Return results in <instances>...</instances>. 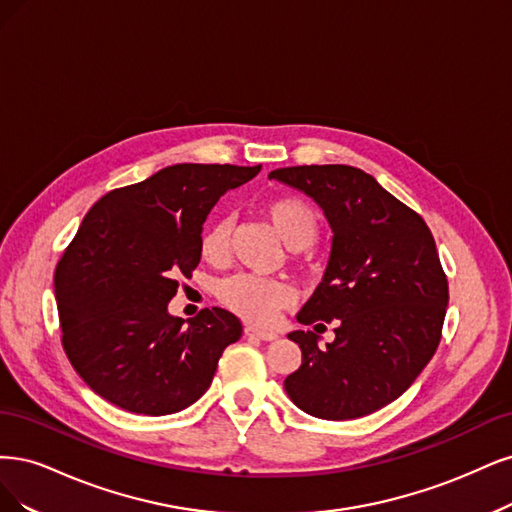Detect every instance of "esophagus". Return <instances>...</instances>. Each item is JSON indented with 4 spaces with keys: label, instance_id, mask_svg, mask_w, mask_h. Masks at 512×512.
<instances>
[{
    "label": "esophagus",
    "instance_id": "1",
    "mask_svg": "<svg viewBox=\"0 0 512 512\" xmlns=\"http://www.w3.org/2000/svg\"><path fill=\"white\" fill-rule=\"evenodd\" d=\"M244 334L249 336V338L263 340V342H272V340L278 338L274 332H266V329H259V327H253V325H246V327H244Z\"/></svg>",
    "mask_w": 512,
    "mask_h": 512
}]
</instances>
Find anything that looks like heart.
Wrapping results in <instances>:
<instances>
[{
	"instance_id": "heart-1",
	"label": "heart",
	"mask_w": 512,
	"mask_h": 512,
	"mask_svg": "<svg viewBox=\"0 0 512 512\" xmlns=\"http://www.w3.org/2000/svg\"><path fill=\"white\" fill-rule=\"evenodd\" d=\"M263 212L276 234L291 249H306L321 232L319 212L300 197H274ZM232 242V219L219 217L210 221L200 236V255L212 266H221L229 257ZM219 302L240 319L268 325L278 310L295 302V289L283 278H266L255 274H234L217 285Z\"/></svg>"
}]
</instances>
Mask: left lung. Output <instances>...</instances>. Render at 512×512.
<instances>
[{
    "label": "left lung",
    "instance_id": "8db88e82",
    "mask_svg": "<svg viewBox=\"0 0 512 512\" xmlns=\"http://www.w3.org/2000/svg\"><path fill=\"white\" fill-rule=\"evenodd\" d=\"M270 178L310 195L334 232L325 276L298 321L336 323V340L321 349L315 332H291L302 366L285 391L319 419L372 415L415 383L440 344L449 283L434 236L359 168L293 166Z\"/></svg>",
    "mask_w": 512,
    "mask_h": 512
}]
</instances>
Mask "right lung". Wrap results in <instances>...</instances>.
<instances>
[{"instance_id":"1","label":"right lung","mask_w":512,"mask_h":512,"mask_svg":"<svg viewBox=\"0 0 512 512\" xmlns=\"http://www.w3.org/2000/svg\"><path fill=\"white\" fill-rule=\"evenodd\" d=\"M261 166L176 163L106 193L82 219L55 270L61 344L97 395L136 415L197 402L242 323L223 308L193 319L168 304L200 263L202 225L229 189Z\"/></svg>"}]
</instances>
